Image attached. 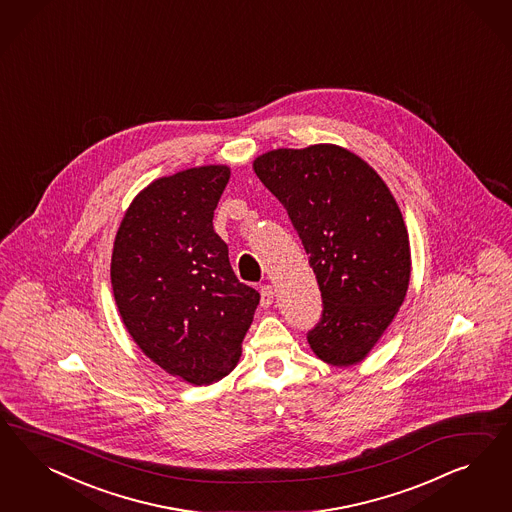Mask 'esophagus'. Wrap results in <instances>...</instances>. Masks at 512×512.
Returning a JSON list of instances; mask_svg holds the SVG:
<instances>
[{"label":"esophagus","mask_w":512,"mask_h":512,"mask_svg":"<svg viewBox=\"0 0 512 512\" xmlns=\"http://www.w3.org/2000/svg\"><path fill=\"white\" fill-rule=\"evenodd\" d=\"M274 287L272 285H263L261 287V306L263 308H268V306H272L274 304Z\"/></svg>","instance_id":"1"}]
</instances>
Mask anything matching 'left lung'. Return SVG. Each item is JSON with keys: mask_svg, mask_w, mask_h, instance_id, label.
Returning <instances> with one entry per match:
<instances>
[{"mask_svg": "<svg viewBox=\"0 0 512 512\" xmlns=\"http://www.w3.org/2000/svg\"><path fill=\"white\" fill-rule=\"evenodd\" d=\"M295 227L323 298L308 330L313 353L349 366L370 353L409 285L411 255L402 212L358 155L332 144L281 148L253 163Z\"/></svg>", "mask_w": 512, "mask_h": 512, "instance_id": "8db88e82", "label": "left lung"}]
</instances>
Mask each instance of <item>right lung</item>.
<instances>
[{
    "mask_svg": "<svg viewBox=\"0 0 512 512\" xmlns=\"http://www.w3.org/2000/svg\"><path fill=\"white\" fill-rule=\"evenodd\" d=\"M229 176L210 165L155 180L131 202L112 249L125 328L146 357L193 385L233 372L261 300L234 276L212 225Z\"/></svg>",
    "mask_w": 512,
    "mask_h": 512,
    "instance_id": "add662e5",
    "label": "right lung"
}]
</instances>
